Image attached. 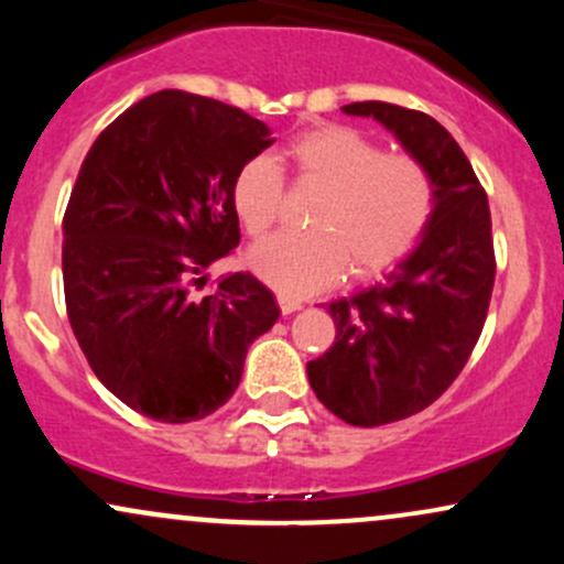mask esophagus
<instances>
[{
    "label": "esophagus",
    "instance_id": "esophagus-1",
    "mask_svg": "<svg viewBox=\"0 0 564 564\" xmlns=\"http://www.w3.org/2000/svg\"><path fill=\"white\" fill-rule=\"evenodd\" d=\"M278 307H281L283 315H289V313H296V310H302V302L289 294H278Z\"/></svg>",
    "mask_w": 564,
    "mask_h": 564
}]
</instances>
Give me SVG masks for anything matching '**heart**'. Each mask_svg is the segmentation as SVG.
I'll return each instance as SVG.
<instances>
[{
    "label": "heart",
    "instance_id": "b5f03b06",
    "mask_svg": "<svg viewBox=\"0 0 564 564\" xmlns=\"http://www.w3.org/2000/svg\"><path fill=\"white\" fill-rule=\"evenodd\" d=\"M296 183L323 185L310 212L313 230L278 232L251 251V268L289 296L332 286L345 273L373 275L416 246L437 204L430 166L413 153H384L379 140L328 124L289 140ZM286 174L268 156L249 159L232 180V206L251 238L283 215Z\"/></svg>",
    "mask_w": 564,
    "mask_h": 564
}]
</instances>
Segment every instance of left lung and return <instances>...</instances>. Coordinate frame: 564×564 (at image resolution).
Returning a JSON list of instances; mask_svg holds the SVG:
<instances>
[{
    "instance_id": "1",
    "label": "left lung",
    "mask_w": 564,
    "mask_h": 564,
    "mask_svg": "<svg viewBox=\"0 0 564 564\" xmlns=\"http://www.w3.org/2000/svg\"><path fill=\"white\" fill-rule=\"evenodd\" d=\"M430 166L437 204L422 241L384 281L328 304L336 339L307 364L313 392L352 426H379L432 405L467 366L496 281L490 206L469 159L432 116L394 102H349Z\"/></svg>"
}]
</instances>
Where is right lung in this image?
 Returning a JSON list of instances; mask_svg holds the SVG:
<instances>
[{
	"label": "right lung",
	"instance_id": "1",
	"mask_svg": "<svg viewBox=\"0 0 564 564\" xmlns=\"http://www.w3.org/2000/svg\"><path fill=\"white\" fill-rule=\"evenodd\" d=\"M270 142L241 108L161 89L89 148L63 215V291L89 368L132 411L166 424L215 413L278 321L251 273L193 294L241 241L232 180Z\"/></svg>",
	"mask_w": 564,
	"mask_h": 564
}]
</instances>
